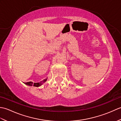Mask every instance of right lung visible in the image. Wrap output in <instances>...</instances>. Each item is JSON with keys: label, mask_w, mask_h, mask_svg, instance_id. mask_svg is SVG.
Returning a JSON list of instances; mask_svg holds the SVG:
<instances>
[{"label": "right lung", "mask_w": 121, "mask_h": 121, "mask_svg": "<svg viewBox=\"0 0 121 121\" xmlns=\"http://www.w3.org/2000/svg\"><path fill=\"white\" fill-rule=\"evenodd\" d=\"M47 80V78L45 79H43V81L39 82V83H33L32 82H27V83H24L25 84L27 85L30 86H35V87H39L41 85H42V84L43 83H44Z\"/></svg>", "instance_id": "right-lung-1"}]
</instances>
